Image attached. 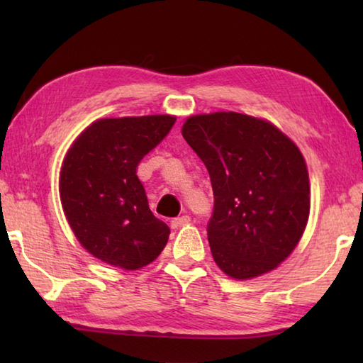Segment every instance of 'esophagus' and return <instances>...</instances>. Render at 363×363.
<instances>
[{
    "instance_id": "esophagus-1",
    "label": "esophagus",
    "mask_w": 363,
    "mask_h": 363,
    "mask_svg": "<svg viewBox=\"0 0 363 363\" xmlns=\"http://www.w3.org/2000/svg\"><path fill=\"white\" fill-rule=\"evenodd\" d=\"M187 223H190V218L186 214V216H179V218H174L173 220H171V227H173V229H179L181 225L187 224Z\"/></svg>"
}]
</instances>
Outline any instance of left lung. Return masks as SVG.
<instances>
[{
	"label": "left lung",
	"mask_w": 363,
	"mask_h": 363,
	"mask_svg": "<svg viewBox=\"0 0 363 363\" xmlns=\"http://www.w3.org/2000/svg\"><path fill=\"white\" fill-rule=\"evenodd\" d=\"M182 136L210 173L208 242L220 270L247 280L290 256L311 208L304 158L284 133L235 112L195 115Z\"/></svg>",
	"instance_id": "8db88e82"
}]
</instances>
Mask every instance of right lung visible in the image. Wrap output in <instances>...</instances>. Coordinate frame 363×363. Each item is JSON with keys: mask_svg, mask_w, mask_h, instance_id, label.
Listing matches in <instances>:
<instances>
[{"mask_svg": "<svg viewBox=\"0 0 363 363\" xmlns=\"http://www.w3.org/2000/svg\"><path fill=\"white\" fill-rule=\"evenodd\" d=\"M169 115L104 118L82 133L60 171V199L79 243L97 259L136 270L162 253L169 227L149 208L136 168L168 136Z\"/></svg>", "mask_w": 363, "mask_h": 363, "instance_id": "obj_1", "label": "right lung"}]
</instances>
